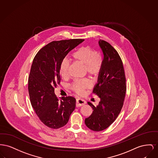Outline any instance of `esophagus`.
<instances>
[{
  "instance_id": "34e87169",
  "label": "esophagus",
  "mask_w": 158,
  "mask_h": 158,
  "mask_svg": "<svg viewBox=\"0 0 158 158\" xmlns=\"http://www.w3.org/2000/svg\"><path fill=\"white\" fill-rule=\"evenodd\" d=\"M85 104V101L81 99H77L76 100V106L79 107Z\"/></svg>"
}]
</instances>
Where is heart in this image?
Returning a JSON list of instances; mask_svg holds the SVG:
<instances>
[{
	"instance_id": "heart-1",
	"label": "heart",
	"mask_w": 158,
	"mask_h": 158,
	"mask_svg": "<svg viewBox=\"0 0 158 158\" xmlns=\"http://www.w3.org/2000/svg\"><path fill=\"white\" fill-rule=\"evenodd\" d=\"M72 59L78 63L84 65V72L89 75L96 77L99 74L103 65V58L99 52L90 47H81L73 52ZM69 64L67 59H64L59 66V74L62 78H69ZM91 87V82L88 78L78 79L71 85V89L78 95H83L86 89Z\"/></svg>"
}]
</instances>
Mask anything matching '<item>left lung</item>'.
<instances>
[{"instance_id":"1","label":"left lung","mask_w":158,"mask_h":158,"mask_svg":"<svg viewBox=\"0 0 158 158\" xmlns=\"http://www.w3.org/2000/svg\"><path fill=\"white\" fill-rule=\"evenodd\" d=\"M103 53V65L93 93L99 98V105L94 106L91 115L85 124L91 130L100 131L112 124L121 112L126 93V78L123 61L118 52L109 43L100 40Z\"/></svg>"}]
</instances>
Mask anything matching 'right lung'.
<instances>
[{"mask_svg": "<svg viewBox=\"0 0 158 158\" xmlns=\"http://www.w3.org/2000/svg\"><path fill=\"white\" fill-rule=\"evenodd\" d=\"M84 39L53 41L35 56L28 77V89L31 104L40 120L50 128L58 129L68 122L75 108L72 96L60 99L55 94L59 84V66L67 54Z\"/></svg>", "mask_w": 158, "mask_h": 158, "instance_id": "right-lung-1", "label": "right lung"}]
</instances>
